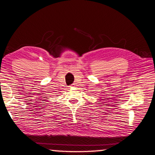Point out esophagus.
<instances>
[{
    "label": "esophagus",
    "instance_id": "1",
    "mask_svg": "<svg viewBox=\"0 0 155 155\" xmlns=\"http://www.w3.org/2000/svg\"><path fill=\"white\" fill-rule=\"evenodd\" d=\"M72 86H74V85H72Z\"/></svg>",
    "mask_w": 155,
    "mask_h": 155
}]
</instances>
